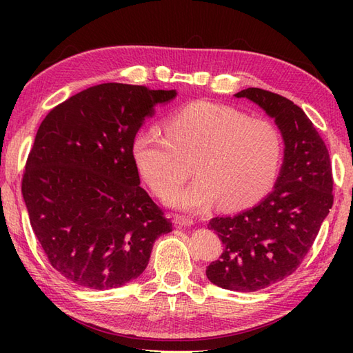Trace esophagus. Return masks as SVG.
<instances>
[{
  "mask_svg": "<svg viewBox=\"0 0 353 353\" xmlns=\"http://www.w3.org/2000/svg\"><path fill=\"white\" fill-rule=\"evenodd\" d=\"M174 224L179 228L191 226V224H194V220L191 216H186V215H174Z\"/></svg>",
  "mask_w": 353,
  "mask_h": 353,
  "instance_id": "1",
  "label": "esophagus"
}]
</instances>
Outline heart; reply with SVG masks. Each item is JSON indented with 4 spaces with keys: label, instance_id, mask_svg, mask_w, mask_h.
<instances>
[{
    "label": "heart",
    "instance_id": "obj_1",
    "mask_svg": "<svg viewBox=\"0 0 353 353\" xmlns=\"http://www.w3.org/2000/svg\"><path fill=\"white\" fill-rule=\"evenodd\" d=\"M154 129L132 139V159L139 176L165 203L182 211H203L220 200L224 209H244L264 199L279 174L282 138L261 118H247L224 104L196 101ZM199 176L174 190L188 176L189 163Z\"/></svg>",
    "mask_w": 353,
    "mask_h": 353
}]
</instances>
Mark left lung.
I'll list each match as a JSON object with an SVG mask.
<instances>
[{
  "instance_id": "obj_1",
  "label": "left lung",
  "mask_w": 353,
  "mask_h": 353,
  "mask_svg": "<svg viewBox=\"0 0 353 353\" xmlns=\"http://www.w3.org/2000/svg\"><path fill=\"white\" fill-rule=\"evenodd\" d=\"M274 119L283 161L273 191L235 215L215 216L209 229L224 245L206 267L216 287L252 292L290 276L303 261L332 208V168L323 139L305 112L285 97L249 88L236 92Z\"/></svg>"
}]
</instances>
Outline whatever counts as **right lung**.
I'll return each instance as SVG.
<instances>
[{"instance_id":"1","label":"right lung","mask_w":353,"mask_h":353,"mask_svg":"<svg viewBox=\"0 0 353 353\" xmlns=\"http://www.w3.org/2000/svg\"><path fill=\"white\" fill-rule=\"evenodd\" d=\"M177 97L103 83L45 117L22 177L30 224L50 264L92 290L123 287L144 272L171 223L141 188L132 139L154 108Z\"/></svg>"}]
</instances>
